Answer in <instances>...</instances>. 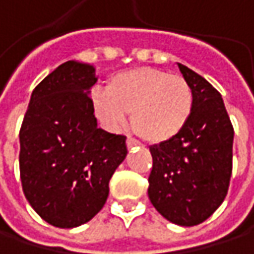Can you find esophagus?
Here are the masks:
<instances>
[{"label":"esophagus","mask_w":254,"mask_h":254,"mask_svg":"<svg viewBox=\"0 0 254 254\" xmlns=\"http://www.w3.org/2000/svg\"><path fill=\"white\" fill-rule=\"evenodd\" d=\"M138 144H139V142H138L136 139H133V138H130V136H129V138H127V150H130V148H133V147H136Z\"/></svg>","instance_id":"obj_1"}]
</instances>
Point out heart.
Masks as SVG:
<instances>
[{
	"label": "heart",
	"mask_w": 254,
	"mask_h": 254,
	"mask_svg": "<svg viewBox=\"0 0 254 254\" xmlns=\"http://www.w3.org/2000/svg\"><path fill=\"white\" fill-rule=\"evenodd\" d=\"M91 104L107 129H122L130 113L132 127L142 139L165 144L188 125L194 92L185 77L160 69L135 67L112 77L107 91L94 88Z\"/></svg>",
	"instance_id": "obj_1"
}]
</instances>
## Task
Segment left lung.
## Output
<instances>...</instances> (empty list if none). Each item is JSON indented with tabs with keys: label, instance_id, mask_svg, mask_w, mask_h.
<instances>
[{
	"label": "left lung",
	"instance_id": "obj_1",
	"mask_svg": "<svg viewBox=\"0 0 254 254\" xmlns=\"http://www.w3.org/2000/svg\"><path fill=\"white\" fill-rule=\"evenodd\" d=\"M194 92V110L175 139L150 147L148 198L169 222L194 227L222 204L232 172L234 127L221 94L178 63Z\"/></svg>",
	"mask_w": 254,
	"mask_h": 254
}]
</instances>
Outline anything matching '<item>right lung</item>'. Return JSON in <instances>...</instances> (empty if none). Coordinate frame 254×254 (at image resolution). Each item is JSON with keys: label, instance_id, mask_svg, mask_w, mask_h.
<instances>
[{"label": "right lung", "instance_id": "obj_1", "mask_svg": "<svg viewBox=\"0 0 254 254\" xmlns=\"http://www.w3.org/2000/svg\"><path fill=\"white\" fill-rule=\"evenodd\" d=\"M97 79L92 64H60L33 89L20 129L23 192L57 228L86 224L103 209L127 154V136L97 125L89 98Z\"/></svg>", "mask_w": 254, "mask_h": 254}]
</instances>
